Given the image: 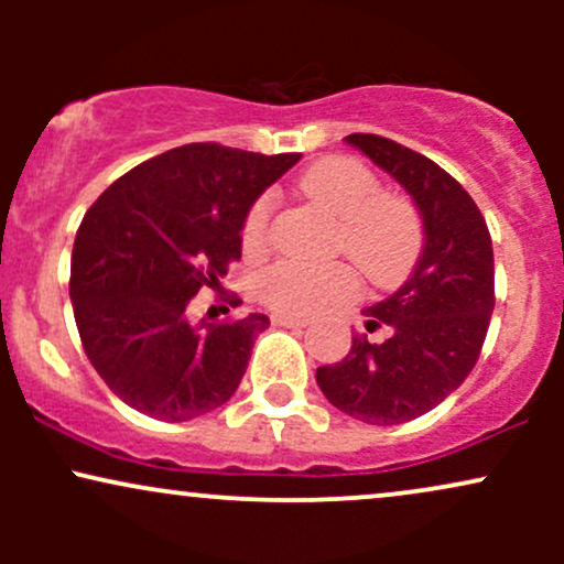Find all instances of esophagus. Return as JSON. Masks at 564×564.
I'll return each instance as SVG.
<instances>
[{
    "instance_id": "esophagus-1",
    "label": "esophagus",
    "mask_w": 564,
    "mask_h": 564,
    "mask_svg": "<svg viewBox=\"0 0 564 564\" xmlns=\"http://www.w3.org/2000/svg\"><path fill=\"white\" fill-rule=\"evenodd\" d=\"M273 326H286V328H307V321H300V318H286V315H273Z\"/></svg>"
}]
</instances>
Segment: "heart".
<instances>
[{
  "mask_svg": "<svg viewBox=\"0 0 564 564\" xmlns=\"http://www.w3.org/2000/svg\"><path fill=\"white\" fill-rule=\"evenodd\" d=\"M300 187L304 196L318 200L336 217L334 249L347 254L371 283H398L422 254L424 225L416 206L403 196L381 193L379 177L360 161L323 159L302 174ZM273 209V193H262L246 209L241 243L249 257H262L270 249ZM257 291L273 313L304 321L352 300L358 294V278L345 262L283 260L264 270Z\"/></svg>",
  "mask_w": 564,
  "mask_h": 564,
  "instance_id": "1",
  "label": "heart"
}]
</instances>
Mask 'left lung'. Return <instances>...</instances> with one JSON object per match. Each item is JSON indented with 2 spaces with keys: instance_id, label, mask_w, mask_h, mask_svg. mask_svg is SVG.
<instances>
[{
  "instance_id": "obj_1",
  "label": "left lung",
  "mask_w": 564,
  "mask_h": 564,
  "mask_svg": "<svg viewBox=\"0 0 564 564\" xmlns=\"http://www.w3.org/2000/svg\"><path fill=\"white\" fill-rule=\"evenodd\" d=\"M411 193L424 219V251L411 278L366 307L368 334L352 336L339 364L315 371L328 403L366 424H405L464 384L482 352L496 304L494 243L477 204L432 159L379 134H347Z\"/></svg>"
}]
</instances>
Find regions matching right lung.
<instances>
[{
	"label": "right lung",
	"instance_id": "1",
	"mask_svg": "<svg viewBox=\"0 0 564 564\" xmlns=\"http://www.w3.org/2000/svg\"><path fill=\"white\" fill-rule=\"evenodd\" d=\"M296 161L191 142L142 161L87 209L70 254L76 328L89 364L134 411L187 422L238 390L268 315L196 328L187 307L241 260L246 209Z\"/></svg>",
	"mask_w": 564,
	"mask_h": 564
}]
</instances>
